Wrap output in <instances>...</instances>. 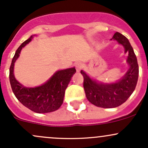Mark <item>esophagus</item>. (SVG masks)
<instances>
[{
  "instance_id": "1",
  "label": "esophagus",
  "mask_w": 148,
  "mask_h": 148,
  "mask_svg": "<svg viewBox=\"0 0 148 148\" xmlns=\"http://www.w3.org/2000/svg\"><path fill=\"white\" fill-rule=\"evenodd\" d=\"M75 67L77 72H79V71H80V70L82 69V64H80L79 62H77V63H75Z\"/></svg>"
}]
</instances>
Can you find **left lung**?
<instances>
[{
	"label": "left lung",
	"instance_id": "left-lung-1",
	"mask_svg": "<svg viewBox=\"0 0 148 148\" xmlns=\"http://www.w3.org/2000/svg\"><path fill=\"white\" fill-rule=\"evenodd\" d=\"M112 39L124 46L125 52H129L127 62L130 68L125 75L115 83L103 84L96 82L84 71H80L84 77L83 87L88 101L97 107L105 108L117 107L129 99L136 86L139 73L136 56L129 40L118 32L114 34Z\"/></svg>",
	"mask_w": 148,
	"mask_h": 148
}]
</instances>
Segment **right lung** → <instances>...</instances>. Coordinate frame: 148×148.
Instances as JSON below:
<instances>
[{
    "label": "right lung",
    "mask_w": 148,
    "mask_h": 148,
    "mask_svg": "<svg viewBox=\"0 0 148 148\" xmlns=\"http://www.w3.org/2000/svg\"><path fill=\"white\" fill-rule=\"evenodd\" d=\"M31 36L16 49L10 67V82L16 99L25 107L37 113H46L55 111L64 101V94L71 77L76 72L75 68L56 72L45 84L34 88L22 86L16 81L13 73L14 64L23 47L32 39Z\"/></svg>",
    "instance_id": "obj_1"
}]
</instances>
